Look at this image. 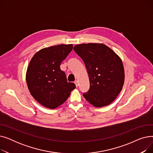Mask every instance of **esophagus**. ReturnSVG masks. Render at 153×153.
<instances>
[{
    "label": "esophagus",
    "mask_w": 153,
    "mask_h": 153,
    "mask_svg": "<svg viewBox=\"0 0 153 153\" xmlns=\"http://www.w3.org/2000/svg\"><path fill=\"white\" fill-rule=\"evenodd\" d=\"M74 83H75V84H76V87H78V85H79L78 81H77V80H76V81H74Z\"/></svg>",
    "instance_id": "esophagus-1"
}]
</instances>
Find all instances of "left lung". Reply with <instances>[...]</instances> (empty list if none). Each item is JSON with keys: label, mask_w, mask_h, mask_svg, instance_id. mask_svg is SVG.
I'll use <instances>...</instances> for the list:
<instances>
[{"label": "left lung", "mask_w": 153, "mask_h": 153, "mask_svg": "<svg viewBox=\"0 0 153 153\" xmlns=\"http://www.w3.org/2000/svg\"><path fill=\"white\" fill-rule=\"evenodd\" d=\"M75 52L83 60L89 77L90 88L84 98L95 107L109 105L121 92L125 81L122 61L102 43L76 45Z\"/></svg>", "instance_id": "8db88e82"}]
</instances>
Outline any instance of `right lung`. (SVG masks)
Here are the masks:
<instances>
[{"mask_svg": "<svg viewBox=\"0 0 153 153\" xmlns=\"http://www.w3.org/2000/svg\"><path fill=\"white\" fill-rule=\"evenodd\" d=\"M73 46L59 45L45 48L32 58L27 68L26 81L30 94L41 105L56 108L65 102L74 83L68 82L60 65L72 51Z\"/></svg>", "mask_w": 153, "mask_h": 153, "instance_id": "obj_1", "label": "right lung"}]
</instances>
